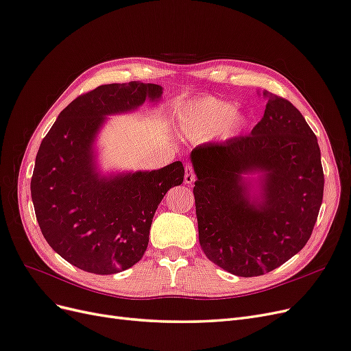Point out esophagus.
Here are the masks:
<instances>
[{
    "label": "esophagus",
    "instance_id": "1",
    "mask_svg": "<svg viewBox=\"0 0 351 351\" xmlns=\"http://www.w3.org/2000/svg\"><path fill=\"white\" fill-rule=\"evenodd\" d=\"M195 182H196V177H195L193 168L190 165H186V168H184V183L187 186H192Z\"/></svg>",
    "mask_w": 351,
    "mask_h": 351
}]
</instances>
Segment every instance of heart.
I'll use <instances>...</instances> for the list:
<instances>
[{"label":"heart","instance_id":"heart-1","mask_svg":"<svg viewBox=\"0 0 351 351\" xmlns=\"http://www.w3.org/2000/svg\"><path fill=\"white\" fill-rule=\"evenodd\" d=\"M176 120L187 139L202 141L212 134L219 141H231L247 129L250 115L246 110L232 107L230 101L204 97L182 105Z\"/></svg>","mask_w":351,"mask_h":351}]
</instances>
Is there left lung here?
I'll return each mask as SVG.
<instances>
[{"mask_svg": "<svg viewBox=\"0 0 351 351\" xmlns=\"http://www.w3.org/2000/svg\"><path fill=\"white\" fill-rule=\"evenodd\" d=\"M262 95L267 108L250 136L190 154L200 247L219 268L246 278L304 247L324 197L315 133L290 101Z\"/></svg>", "mask_w": 351, "mask_h": 351, "instance_id": "8db88e82", "label": "left lung"}]
</instances>
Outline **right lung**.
Returning a JSON list of instances; mask_svg holds the SVG:
<instances>
[{
    "mask_svg": "<svg viewBox=\"0 0 351 351\" xmlns=\"http://www.w3.org/2000/svg\"><path fill=\"white\" fill-rule=\"evenodd\" d=\"M162 86L102 84L62 110L42 141L30 182L42 234L62 259L86 272L110 275L139 262L155 210L183 183L176 161L152 171L104 174L95 142L110 115L161 101Z\"/></svg>",
    "mask_w": 351,
    "mask_h": 351,
    "instance_id": "add662e5",
    "label": "right lung"
}]
</instances>
